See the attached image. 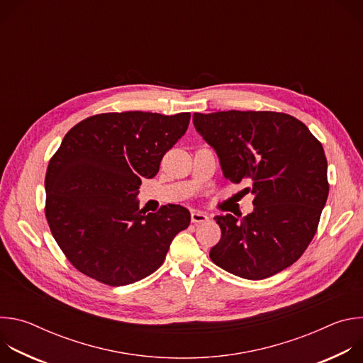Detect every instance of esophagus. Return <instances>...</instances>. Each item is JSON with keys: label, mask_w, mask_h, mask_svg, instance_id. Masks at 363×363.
<instances>
[{"label": "esophagus", "mask_w": 363, "mask_h": 363, "mask_svg": "<svg viewBox=\"0 0 363 363\" xmlns=\"http://www.w3.org/2000/svg\"><path fill=\"white\" fill-rule=\"evenodd\" d=\"M191 221H192L194 224H198V223H205V221H208V216H206L205 213H201V211H196V210H194V211L191 213Z\"/></svg>", "instance_id": "esophagus-1"}]
</instances>
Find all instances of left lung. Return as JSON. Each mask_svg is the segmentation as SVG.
Listing matches in <instances>:
<instances>
[{
	"label": "left lung",
	"mask_w": 363,
	"mask_h": 363,
	"mask_svg": "<svg viewBox=\"0 0 363 363\" xmlns=\"http://www.w3.org/2000/svg\"><path fill=\"white\" fill-rule=\"evenodd\" d=\"M194 126L217 153L223 175L250 184L252 213L216 216L221 240L210 257L225 272L263 280L287 269L316 234L329 195L322 143L304 123L277 112L194 113Z\"/></svg>",
	"instance_id": "obj_1"
}]
</instances>
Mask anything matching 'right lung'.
Wrapping results in <instances>:
<instances>
[{"label": "right lung", "mask_w": 363, "mask_h": 363, "mask_svg": "<svg viewBox=\"0 0 363 363\" xmlns=\"http://www.w3.org/2000/svg\"><path fill=\"white\" fill-rule=\"evenodd\" d=\"M189 112L101 113L72 128L45 174V218L69 262L109 286L157 272L191 223L181 205L139 210V185L188 129Z\"/></svg>", "instance_id": "obj_1"}]
</instances>
